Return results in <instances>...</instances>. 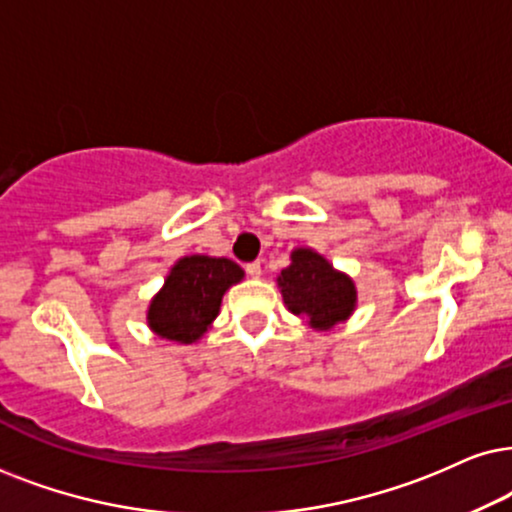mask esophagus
I'll return each instance as SVG.
<instances>
[{
    "label": "esophagus",
    "instance_id": "esophagus-1",
    "mask_svg": "<svg viewBox=\"0 0 512 512\" xmlns=\"http://www.w3.org/2000/svg\"><path fill=\"white\" fill-rule=\"evenodd\" d=\"M245 271H248V276H252V278H260L262 276V264L260 262L245 264Z\"/></svg>",
    "mask_w": 512,
    "mask_h": 512
}]
</instances>
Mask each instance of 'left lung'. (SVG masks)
Here are the masks:
<instances>
[{
    "mask_svg": "<svg viewBox=\"0 0 512 512\" xmlns=\"http://www.w3.org/2000/svg\"><path fill=\"white\" fill-rule=\"evenodd\" d=\"M283 302L314 331H331L357 309L352 276L338 271L312 248H295L290 264L276 278Z\"/></svg>",
    "mask_w": 512,
    "mask_h": 512,
    "instance_id": "obj_1",
    "label": "left lung"
}]
</instances>
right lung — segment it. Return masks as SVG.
I'll return each instance as SVG.
<instances>
[{"instance_id":"add662e5","label":"right lung","mask_w":512,"mask_h":512,"mask_svg":"<svg viewBox=\"0 0 512 512\" xmlns=\"http://www.w3.org/2000/svg\"><path fill=\"white\" fill-rule=\"evenodd\" d=\"M243 276L245 271L226 257H179L172 264L163 288L148 302V328L158 338L193 345L210 331L224 293L241 283Z\"/></svg>"}]
</instances>
